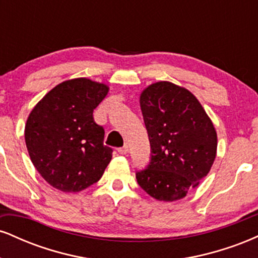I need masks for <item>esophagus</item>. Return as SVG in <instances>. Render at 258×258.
Here are the masks:
<instances>
[{"label":"esophagus","instance_id":"34e87169","mask_svg":"<svg viewBox=\"0 0 258 258\" xmlns=\"http://www.w3.org/2000/svg\"><path fill=\"white\" fill-rule=\"evenodd\" d=\"M117 152H119L120 154H122V155H125V154L128 153V147H127V146L121 147V148H119V149H117Z\"/></svg>","mask_w":258,"mask_h":258}]
</instances>
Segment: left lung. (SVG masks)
Masks as SVG:
<instances>
[{"mask_svg":"<svg viewBox=\"0 0 258 258\" xmlns=\"http://www.w3.org/2000/svg\"><path fill=\"white\" fill-rule=\"evenodd\" d=\"M152 160L136 173L159 201L183 199L207 176L217 154V132L197 97L170 81L149 85L139 97Z\"/></svg>","mask_w":258,"mask_h":258,"instance_id":"obj_1","label":"left lung"}]
</instances>
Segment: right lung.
Wrapping results in <instances>:
<instances>
[{"mask_svg":"<svg viewBox=\"0 0 258 258\" xmlns=\"http://www.w3.org/2000/svg\"><path fill=\"white\" fill-rule=\"evenodd\" d=\"M109 86L86 78L67 80L34 106L25 123V143L37 172L53 188L78 193L98 182L112 158L103 144L104 128L93 110Z\"/></svg>","mask_w":258,"mask_h":258,"instance_id":"right-lung-1","label":"right lung"}]
</instances>
